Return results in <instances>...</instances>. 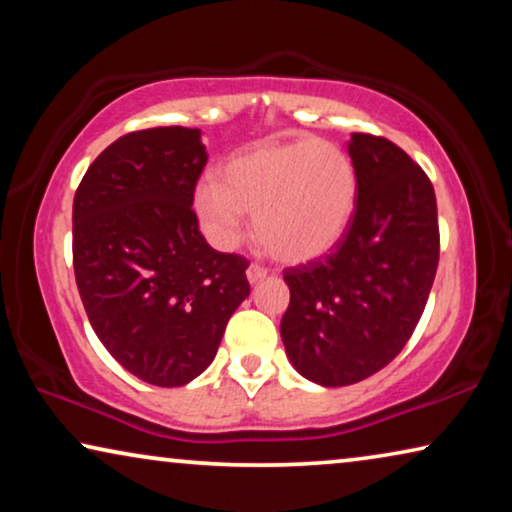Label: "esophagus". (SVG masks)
<instances>
[{
	"mask_svg": "<svg viewBox=\"0 0 512 512\" xmlns=\"http://www.w3.org/2000/svg\"><path fill=\"white\" fill-rule=\"evenodd\" d=\"M268 277V270L263 268V265H256V263H251L249 268H247V279L251 284H258V282H263V279Z\"/></svg>",
	"mask_w": 512,
	"mask_h": 512,
	"instance_id": "34e87169",
	"label": "esophagus"
}]
</instances>
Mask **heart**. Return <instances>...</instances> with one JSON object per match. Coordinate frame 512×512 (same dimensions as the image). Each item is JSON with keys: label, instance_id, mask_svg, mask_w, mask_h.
Masks as SVG:
<instances>
[{"label": "heart", "instance_id": "1", "mask_svg": "<svg viewBox=\"0 0 512 512\" xmlns=\"http://www.w3.org/2000/svg\"><path fill=\"white\" fill-rule=\"evenodd\" d=\"M193 202L202 228L219 244L237 240L242 214L254 216V237L265 254L305 263L345 235L356 205V172L340 146L298 139L228 160L216 184H202Z\"/></svg>", "mask_w": 512, "mask_h": 512}]
</instances>
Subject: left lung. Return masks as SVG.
<instances>
[{
  "label": "left lung",
  "mask_w": 512,
  "mask_h": 512,
  "mask_svg": "<svg viewBox=\"0 0 512 512\" xmlns=\"http://www.w3.org/2000/svg\"><path fill=\"white\" fill-rule=\"evenodd\" d=\"M356 205L328 254L284 270L282 342L293 368L324 387L375 375L408 345L440 258L431 179L387 137L354 132Z\"/></svg>",
  "instance_id": "left-lung-1"
}]
</instances>
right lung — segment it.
Segmentation results:
<instances>
[{
    "instance_id": "right-lung-1",
    "label": "right lung",
    "mask_w": 512,
    "mask_h": 512,
    "mask_svg": "<svg viewBox=\"0 0 512 512\" xmlns=\"http://www.w3.org/2000/svg\"><path fill=\"white\" fill-rule=\"evenodd\" d=\"M205 165L200 130H135L90 163L74 195V275L90 326L156 387H184L214 361L251 291L247 258L200 233L193 195Z\"/></svg>"
}]
</instances>
